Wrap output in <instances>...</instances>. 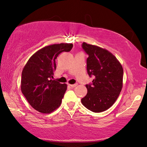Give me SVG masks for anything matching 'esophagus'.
I'll return each mask as SVG.
<instances>
[{
  "mask_svg": "<svg viewBox=\"0 0 147 147\" xmlns=\"http://www.w3.org/2000/svg\"><path fill=\"white\" fill-rule=\"evenodd\" d=\"M77 84H69V86H71L72 88H74L77 86Z\"/></svg>",
  "mask_w": 147,
  "mask_h": 147,
  "instance_id": "1",
  "label": "esophagus"
}]
</instances>
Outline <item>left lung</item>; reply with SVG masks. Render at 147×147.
I'll use <instances>...</instances> for the list:
<instances>
[{"label": "left lung", "mask_w": 147, "mask_h": 147, "mask_svg": "<svg viewBox=\"0 0 147 147\" xmlns=\"http://www.w3.org/2000/svg\"><path fill=\"white\" fill-rule=\"evenodd\" d=\"M82 47L88 55L87 72L93 76L92 83L86 84L87 94L81 102L95 113L104 111L114 104L123 87V69L119 61L107 49L84 42Z\"/></svg>", "instance_id": "left-lung-1"}]
</instances>
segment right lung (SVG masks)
<instances>
[{
	"label": "right lung",
	"mask_w": 147,
	"mask_h": 147,
	"mask_svg": "<svg viewBox=\"0 0 147 147\" xmlns=\"http://www.w3.org/2000/svg\"><path fill=\"white\" fill-rule=\"evenodd\" d=\"M73 47L72 43L46 46L35 53L24 67L22 92L39 112L50 113L61 104L67 85L53 80L57 67L55 60L61 53L69 52Z\"/></svg>",
	"instance_id": "add662e5"
}]
</instances>
